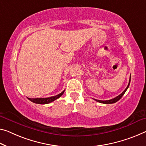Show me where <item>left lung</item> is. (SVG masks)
I'll list each match as a JSON object with an SVG mask.
<instances>
[{
	"label": "left lung",
	"instance_id": "obj_1",
	"mask_svg": "<svg viewBox=\"0 0 146 146\" xmlns=\"http://www.w3.org/2000/svg\"><path fill=\"white\" fill-rule=\"evenodd\" d=\"M130 82H131V76H130V79H129V84H128V86L127 87V88L125 89L124 91H123V92L122 93H121L119 95H118L117 96H116V97L112 98V99H110V100H96V99H94L95 100L96 102H98L100 103H103V104H113V103H115L116 102H117L119 100L121 99V98L122 97V96H123V95H124L125 92H126V91L127 90V89L129 88V85H130Z\"/></svg>",
	"mask_w": 146,
	"mask_h": 146
}]
</instances>
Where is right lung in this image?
I'll use <instances>...</instances> for the list:
<instances>
[{"label": "right lung", "mask_w": 146, "mask_h": 146, "mask_svg": "<svg viewBox=\"0 0 146 146\" xmlns=\"http://www.w3.org/2000/svg\"><path fill=\"white\" fill-rule=\"evenodd\" d=\"M64 92V90L61 92V93H59V95L53 96H51V97H48V98H28V99L29 100H31V102L36 103V104H49L51 102L54 101L56 99L59 98L62 95H63Z\"/></svg>", "instance_id": "right-lung-1"}]
</instances>
